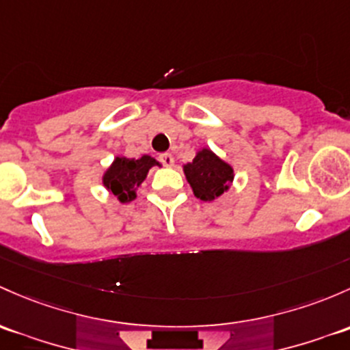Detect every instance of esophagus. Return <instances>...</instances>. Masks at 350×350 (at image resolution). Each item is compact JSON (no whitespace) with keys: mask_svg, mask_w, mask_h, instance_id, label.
Masks as SVG:
<instances>
[{"mask_svg":"<svg viewBox=\"0 0 350 350\" xmlns=\"http://www.w3.org/2000/svg\"><path fill=\"white\" fill-rule=\"evenodd\" d=\"M159 161H161V163H163L164 165H167V167H169V165H174V157H172L169 152L161 154Z\"/></svg>","mask_w":350,"mask_h":350,"instance_id":"obj_1","label":"esophagus"}]
</instances>
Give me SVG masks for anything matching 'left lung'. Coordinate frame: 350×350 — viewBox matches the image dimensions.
Instances as JSON below:
<instances>
[{
	"label": "left lung",
	"instance_id": "8db88e82",
	"mask_svg": "<svg viewBox=\"0 0 350 350\" xmlns=\"http://www.w3.org/2000/svg\"><path fill=\"white\" fill-rule=\"evenodd\" d=\"M185 174L194 196L203 201H213L221 196L233 181V169L230 164L219 159L209 149L198 152L193 163L185 165Z\"/></svg>",
	"mask_w": 350,
	"mask_h": 350
}]
</instances>
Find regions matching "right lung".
I'll return each instance as SVG.
<instances>
[{
	"label": "right lung",
	"instance_id": "obj_1",
	"mask_svg": "<svg viewBox=\"0 0 350 350\" xmlns=\"http://www.w3.org/2000/svg\"><path fill=\"white\" fill-rule=\"evenodd\" d=\"M154 164H157L156 159L150 156H142L139 159L117 157L104 174V186L119 198L120 203H129L135 198V187L144 181Z\"/></svg>",
	"mask_w": 350,
	"mask_h": 350
}]
</instances>
